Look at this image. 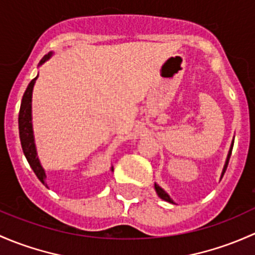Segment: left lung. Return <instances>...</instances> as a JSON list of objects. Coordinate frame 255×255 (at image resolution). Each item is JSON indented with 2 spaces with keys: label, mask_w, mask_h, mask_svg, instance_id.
<instances>
[{
  "label": "left lung",
  "mask_w": 255,
  "mask_h": 255,
  "mask_svg": "<svg viewBox=\"0 0 255 255\" xmlns=\"http://www.w3.org/2000/svg\"><path fill=\"white\" fill-rule=\"evenodd\" d=\"M233 140H235V138H233ZM233 142H235V141H232V143H231V147H230V151H228V154H227V158H226V162H225V166H224V169H222V173H221V178L224 177V174H225V172H226V169H227V166H228V161H230V157H231V153H232V148H233ZM154 190H156V193H157V195L159 196V198L162 199V200H164V201H168V203H170V204H175L174 201L172 200V198H170L169 195H168V193L166 190H164V189H162L161 186H159L158 184H157V183H154Z\"/></svg>",
  "instance_id": "left-lung-1"
}]
</instances>
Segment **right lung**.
Masks as SVG:
<instances>
[{
  "instance_id": "1",
  "label": "right lung",
  "mask_w": 255,
  "mask_h": 255,
  "mask_svg": "<svg viewBox=\"0 0 255 255\" xmlns=\"http://www.w3.org/2000/svg\"><path fill=\"white\" fill-rule=\"evenodd\" d=\"M52 56V52H49L48 55L43 57L39 62V66L48 61L50 57ZM38 78L36 76L34 80L30 81L28 85L27 89H25L24 94H23L22 103H20L19 109V117H18V125H19V138H20V145H22L23 153H24L25 158H27L28 163L34 170L35 175L38 179L43 183L44 185L48 186L46 184V174L45 169L40 163V159L38 157V151H36L35 145V137H34V130H33V115H31V97H33V88L35 85V81ZM113 170V167H112Z\"/></svg>"
}]
</instances>
